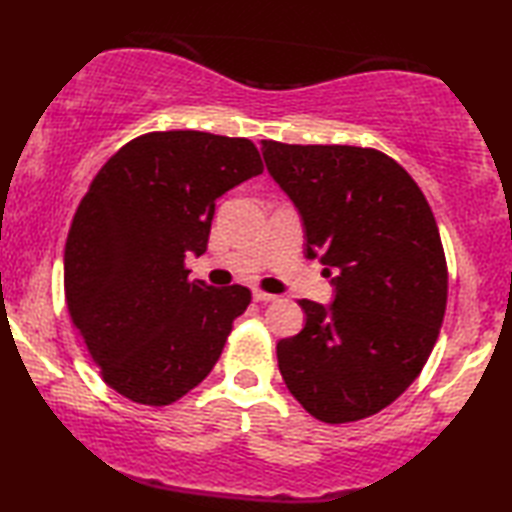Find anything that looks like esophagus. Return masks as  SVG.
I'll return each instance as SVG.
<instances>
[{
    "label": "esophagus",
    "mask_w": 512,
    "mask_h": 512,
    "mask_svg": "<svg viewBox=\"0 0 512 512\" xmlns=\"http://www.w3.org/2000/svg\"><path fill=\"white\" fill-rule=\"evenodd\" d=\"M278 296H274V294H267V291H263V289H254V300L256 302H269V300H276Z\"/></svg>",
    "instance_id": "esophagus-1"
}]
</instances>
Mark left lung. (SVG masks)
I'll use <instances>...</instances> for the list:
<instances>
[{
  "label": "left lung",
  "instance_id": "obj_1",
  "mask_svg": "<svg viewBox=\"0 0 512 512\" xmlns=\"http://www.w3.org/2000/svg\"><path fill=\"white\" fill-rule=\"evenodd\" d=\"M260 143L302 216L307 256L336 271L333 305L298 300L305 329L278 342V369L316 420H362L411 387L440 336V229L409 172L380 150Z\"/></svg>",
  "mask_w": 512,
  "mask_h": 512
}]
</instances>
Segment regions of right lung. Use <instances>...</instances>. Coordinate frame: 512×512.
Wrapping results in <instances>:
<instances>
[{
  "label": "right lung",
  "instance_id": "right-lung-1",
  "mask_svg": "<svg viewBox=\"0 0 512 512\" xmlns=\"http://www.w3.org/2000/svg\"><path fill=\"white\" fill-rule=\"evenodd\" d=\"M263 172L256 145L196 130L148 132L103 165L72 218L64 289L103 382L148 406L201 384L252 291L190 280L214 201Z\"/></svg>",
  "mask_w": 512,
  "mask_h": 512
}]
</instances>
